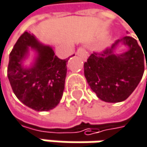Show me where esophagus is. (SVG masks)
Returning <instances> with one entry per match:
<instances>
[{
  "instance_id": "obj_1",
  "label": "esophagus",
  "mask_w": 147,
  "mask_h": 147,
  "mask_svg": "<svg viewBox=\"0 0 147 147\" xmlns=\"http://www.w3.org/2000/svg\"><path fill=\"white\" fill-rule=\"evenodd\" d=\"M77 55L81 57L84 59H87L88 57V52L86 51V50L84 48H78V50L77 51Z\"/></svg>"
}]
</instances>
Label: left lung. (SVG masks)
<instances>
[{
    "instance_id": "1",
    "label": "left lung",
    "mask_w": 147,
    "mask_h": 147,
    "mask_svg": "<svg viewBox=\"0 0 147 147\" xmlns=\"http://www.w3.org/2000/svg\"><path fill=\"white\" fill-rule=\"evenodd\" d=\"M121 45L128 50L116 53L115 51ZM144 68L142 49L135 38L126 36L102 52L91 54L84 63V76L99 99L106 102H120L136 89L143 77Z\"/></svg>"
}]
</instances>
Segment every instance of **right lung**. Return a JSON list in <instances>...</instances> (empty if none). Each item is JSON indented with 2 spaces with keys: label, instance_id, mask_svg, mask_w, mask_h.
Listing matches in <instances>:
<instances>
[{
  "label": "right lung",
  "instance_id": "add662e5",
  "mask_svg": "<svg viewBox=\"0 0 147 147\" xmlns=\"http://www.w3.org/2000/svg\"><path fill=\"white\" fill-rule=\"evenodd\" d=\"M30 50L35 52L29 67L24 65ZM68 59L58 58L50 45L25 32L10 55L7 78L16 97L36 111H48L60 102L64 90Z\"/></svg>",
  "mask_w": 147,
  "mask_h": 147
}]
</instances>
